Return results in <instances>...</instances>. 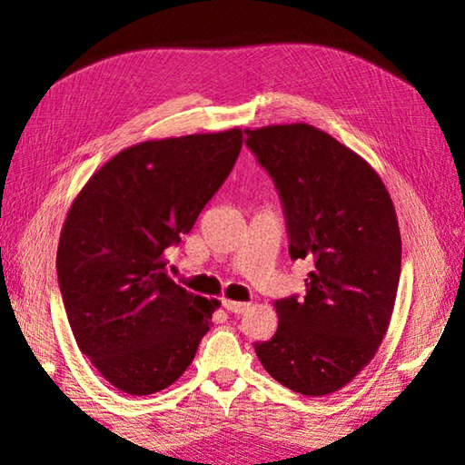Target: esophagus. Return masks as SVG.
<instances>
[{"instance_id":"esophagus-1","label":"esophagus","mask_w":465,"mask_h":465,"mask_svg":"<svg viewBox=\"0 0 465 465\" xmlns=\"http://www.w3.org/2000/svg\"><path fill=\"white\" fill-rule=\"evenodd\" d=\"M222 303H223V308H225L227 312H232V313H245V312H248V310H250V303H243V302L223 300Z\"/></svg>"}]
</instances>
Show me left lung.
I'll list each match as a JSON object with an SVG mask.
<instances>
[{
    "mask_svg": "<svg viewBox=\"0 0 465 465\" xmlns=\"http://www.w3.org/2000/svg\"><path fill=\"white\" fill-rule=\"evenodd\" d=\"M272 175L292 260H310L305 295L278 300V331L255 353L273 380L302 396L350 383L378 351L401 272L391 197L373 167L308 124L245 130Z\"/></svg>",
    "mask_w": 465,
    "mask_h": 465,
    "instance_id": "1",
    "label": "left lung"
}]
</instances>
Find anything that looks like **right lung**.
<instances>
[{"mask_svg":"<svg viewBox=\"0 0 465 465\" xmlns=\"http://www.w3.org/2000/svg\"><path fill=\"white\" fill-rule=\"evenodd\" d=\"M238 127L150 140L114 155L69 207L57 282L74 338L95 370L130 396L172 385L195 358L220 305L165 273V250L238 160Z\"/></svg>","mask_w":465,"mask_h":465,"instance_id":"add662e5","label":"right lung"}]
</instances>
